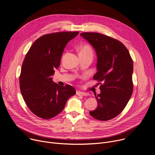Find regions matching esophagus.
<instances>
[{"instance_id":"34e87169","label":"esophagus","mask_w":155,"mask_h":155,"mask_svg":"<svg viewBox=\"0 0 155 155\" xmlns=\"http://www.w3.org/2000/svg\"><path fill=\"white\" fill-rule=\"evenodd\" d=\"M76 94L77 95H81V96H87L88 95V93L82 92V91H77Z\"/></svg>"}]
</instances>
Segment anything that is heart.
Segmentation results:
<instances>
[{"mask_svg":"<svg viewBox=\"0 0 155 155\" xmlns=\"http://www.w3.org/2000/svg\"><path fill=\"white\" fill-rule=\"evenodd\" d=\"M80 55H93L91 47L88 45H84L79 49Z\"/></svg>","mask_w":155,"mask_h":155,"instance_id":"b5f03b06","label":"heart"}]
</instances>
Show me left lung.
<instances>
[{
	"label": "left lung",
	"instance_id": "left-lung-1",
	"mask_svg": "<svg viewBox=\"0 0 155 155\" xmlns=\"http://www.w3.org/2000/svg\"><path fill=\"white\" fill-rule=\"evenodd\" d=\"M80 35L96 51L97 72L94 79L101 84V93L95 95L97 108L90 114L100 121L111 120L123 110L132 95V58L127 47L118 40L95 32Z\"/></svg>",
	"mask_w": 155,
	"mask_h": 155
}]
</instances>
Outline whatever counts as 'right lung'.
Returning a JSON list of instances; mask_svg holds the SVG:
<instances>
[{"mask_svg": "<svg viewBox=\"0 0 155 155\" xmlns=\"http://www.w3.org/2000/svg\"><path fill=\"white\" fill-rule=\"evenodd\" d=\"M78 32H60L37 39L25 55L21 68L20 89L28 108L37 117L48 120L62 111L67 100L75 95L69 85L60 86L51 77L60 66L64 50Z\"/></svg>", "mask_w": 155, "mask_h": 155, "instance_id": "add662e5", "label": "right lung"}]
</instances>
